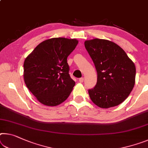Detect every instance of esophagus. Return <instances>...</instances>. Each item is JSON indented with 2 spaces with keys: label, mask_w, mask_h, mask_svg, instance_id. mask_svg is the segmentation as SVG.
Instances as JSON below:
<instances>
[{
  "label": "esophagus",
  "mask_w": 148,
  "mask_h": 148,
  "mask_svg": "<svg viewBox=\"0 0 148 148\" xmlns=\"http://www.w3.org/2000/svg\"><path fill=\"white\" fill-rule=\"evenodd\" d=\"M84 78H80L79 79V82H80V83H82L83 82H84Z\"/></svg>",
  "instance_id": "obj_1"
}]
</instances>
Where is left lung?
<instances>
[{
	"mask_svg": "<svg viewBox=\"0 0 148 148\" xmlns=\"http://www.w3.org/2000/svg\"><path fill=\"white\" fill-rule=\"evenodd\" d=\"M84 45L97 72V84L88 91L90 99L103 109L117 106L134 86V63L114 42L95 38L86 40Z\"/></svg>",
	"mask_w": 148,
	"mask_h": 148,
	"instance_id": "1",
	"label": "left lung"
}]
</instances>
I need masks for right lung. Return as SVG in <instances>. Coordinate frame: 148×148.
I'll return each instance as SVG.
<instances>
[{
	"label": "right lung",
	"instance_id": "right-lung-1",
	"mask_svg": "<svg viewBox=\"0 0 148 148\" xmlns=\"http://www.w3.org/2000/svg\"><path fill=\"white\" fill-rule=\"evenodd\" d=\"M78 43L76 39L55 37L39 43L25 58V85L41 104L57 106L69 97L75 85L67 57Z\"/></svg>",
	"mask_w": 148,
	"mask_h": 148
}]
</instances>
